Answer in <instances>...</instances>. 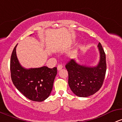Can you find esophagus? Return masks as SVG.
Here are the masks:
<instances>
[{
  "mask_svg": "<svg viewBox=\"0 0 122 122\" xmlns=\"http://www.w3.org/2000/svg\"><path fill=\"white\" fill-rule=\"evenodd\" d=\"M62 68H63V65H62L61 64H59L58 66H57V69H58V71L61 70Z\"/></svg>",
  "mask_w": 122,
  "mask_h": 122,
  "instance_id": "34e87169",
  "label": "esophagus"
}]
</instances>
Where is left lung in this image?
<instances>
[{
    "label": "left lung",
    "instance_id": "left-lung-1",
    "mask_svg": "<svg viewBox=\"0 0 122 122\" xmlns=\"http://www.w3.org/2000/svg\"><path fill=\"white\" fill-rule=\"evenodd\" d=\"M100 61L96 67L80 65L73 60L66 64L68 73V85L73 93L80 97H87L94 94L101 89L104 83L107 70L105 53L99 43Z\"/></svg>",
    "mask_w": 122,
    "mask_h": 122
}]
</instances>
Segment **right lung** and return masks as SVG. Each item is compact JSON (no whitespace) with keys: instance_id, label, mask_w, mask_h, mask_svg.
I'll use <instances>...</instances> for the list:
<instances>
[{"instance_id":"right-lung-1","label":"right lung","mask_w":122,"mask_h":122,"mask_svg":"<svg viewBox=\"0 0 122 122\" xmlns=\"http://www.w3.org/2000/svg\"><path fill=\"white\" fill-rule=\"evenodd\" d=\"M10 59L11 78L13 84L22 94L33 101L41 102L50 96L57 73V67L47 66L26 69L20 65L16 56V47Z\"/></svg>"}]
</instances>
